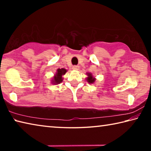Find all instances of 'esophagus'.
<instances>
[{
    "instance_id": "esophagus-1",
    "label": "esophagus",
    "mask_w": 151,
    "mask_h": 151,
    "mask_svg": "<svg viewBox=\"0 0 151 151\" xmlns=\"http://www.w3.org/2000/svg\"><path fill=\"white\" fill-rule=\"evenodd\" d=\"M73 70H78L79 69V67H78V66H73Z\"/></svg>"
}]
</instances>
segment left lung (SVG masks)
I'll return each instance as SVG.
<instances>
[{"mask_svg": "<svg viewBox=\"0 0 151 151\" xmlns=\"http://www.w3.org/2000/svg\"><path fill=\"white\" fill-rule=\"evenodd\" d=\"M86 75H87L88 77L86 78V81H87L88 83L89 84H93L94 83V81H95V78L93 77V75H92L91 73H86Z\"/></svg>", "mask_w": 151, "mask_h": 151, "instance_id": "obj_1", "label": "left lung"}]
</instances>
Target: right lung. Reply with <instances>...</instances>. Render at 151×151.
<instances>
[{"instance_id": "right-lung-1", "label": "right lung", "mask_w": 151, "mask_h": 151, "mask_svg": "<svg viewBox=\"0 0 151 151\" xmlns=\"http://www.w3.org/2000/svg\"><path fill=\"white\" fill-rule=\"evenodd\" d=\"M66 70L65 68H58L57 70V73L53 76V78L51 83H52L53 85H58V84H60L61 82H63V76L65 75L66 73Z\"/></svg>"}]
</instances>
